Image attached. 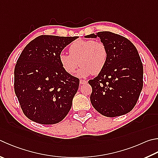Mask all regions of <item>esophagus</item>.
<instances>
[{
    "instance_id": "obj_1",
    "label": "esophagus",
    "mask_w": 158,
    "mask_h": 158,
    "mask_svg": "<svg viewBox=\"0 0 158 158\" xmlns=\"http://www.w3.org/2000/svg\"><path fill=\"white\" fill-rule=\"evenodd\" d=\"M79 84H80V85H84V84H87V81H85V80H82V79H81L79 81Z\"/></svg>"
}]
</instances>
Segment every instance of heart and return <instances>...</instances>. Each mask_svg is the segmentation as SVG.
Returning <instances> with one entry per match:
<instances>
[{
    "instance_id": "b5f03b06",
    "label": "heart",
    "mask_w": 158,
    "mask_h": 158,
    "mask_svg": "<svg viewBox=\"0 0 158 158\" xmlns=\"http://www.w3.org/2000/svg\"><path fill=\"white\" fill-rule=\"evenodd\" d=\"M70 54L62 52L59 59L65 73L73 74L79 65V76L85 77L90 74H98L104 70L107 64L108 52L104 43L94 40L78 39L69 47Z\"/></svg>"
}]
</instances>
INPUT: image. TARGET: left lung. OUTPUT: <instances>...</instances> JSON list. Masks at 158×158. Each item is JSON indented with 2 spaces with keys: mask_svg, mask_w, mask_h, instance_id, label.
Wrapping results in <instances>:
<instances>
[{
  "mask_svg": "<svg viewBox=\"0 0 158 158\" xmlns=\"http://www.w3.org/2000/svg\"><path fill=\"white\" fill-rule=\"evenodd\" d=\"M85 37H99L108 52L104 70L88 81L93 90L92 105L108 117L129 113L135 106L143 87V65L136 48L127 38L111 31H99Z\"/></svg>",
  "mask_w": 158,
  "mask_h": 158,
  "instance_id": "obj_1",
  "label": "left lung"
}]
</instances>
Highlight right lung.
I'll return each instance as SVG.
<instances>
[{"instance_id":"add662e5","label":"right lung","mask_w":158,"mask_h":158,"mask_svg":"<svg viewBox=\"0 0 158 158\" xmlns=\"http://www.w3.org/2000/svg\"><path fill=\"white\" fill-rule=\"evenodd\" d=\"M76 39L41 35L19 56L14 68V91L23 112L31 121L54 124L70 111L79 79L65 73L59 57Z\"/></svg>"}]
</instances>
